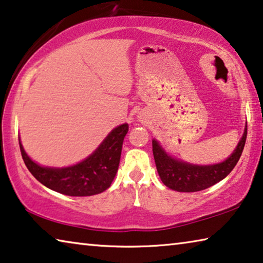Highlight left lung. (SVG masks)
I'll list each match as a JSON object with an SVG mask.
<instances>
[{
	"label": "left lung",
	"mask_w": 263,
	"mask_h": 263,
	"mask_svg": "<svg viewBox=\"0 0 263 263\" xmlns=\"http://www.w3.org/2000/svg\"><path fill=\"white\" fill-rule=\"evenodd\" d=\"M246 137H247V124L243 135L237 143L236 148L227 159L215 164H193L184 162L168 154L159 143L153 140V154L160 179L164 185L176 192L193 193L209 188L221 180H223L233 171L243 151Z\"/></svg>",
	"instance_id": "1"
}]
</instances>
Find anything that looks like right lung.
<instances>
[{
	"label": "right lung",
	"instance_id": "add662e5",
	"mask_svg": "<svg viewBox=\"0 0 263 263\" xmlns=\"http://www.w3.org/2000/svg\"><path fill=\"white\" fill-rule=\"evenodd\" d=\"M128 124L109 133L91 154L69 167H44L30 159L18 139L22 159L36 180L47 188L68 196H91L106 191L118 173Z\"/></svg>",
	"mask_w": 263,
	"mask_h": 263
}]
</instances>
